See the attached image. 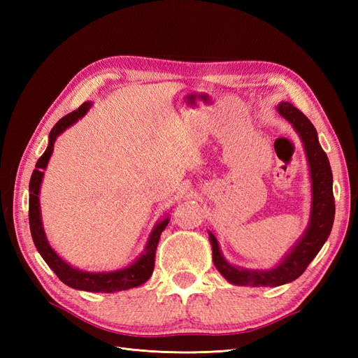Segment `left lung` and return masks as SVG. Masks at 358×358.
<instances>
[{"label": "left lung", "instance_id": "obj_1", "mask_svg": "<svg viewBox=\"0 0 358 358\" xmlns=\"http://www.w3.org/2000/svg\"><path fill=\"white\" fill-rule=\"evenodd\" d=\"M276 109L280 116L294 127L305 146L312 183L309 225L300 241L282 258V262L270 270H251L230 264L222 257L216 237L209 231L213 264L220 270V273L234 285L279 287L297 279L329 239L334 221L333 175L329 158L318 142L315 127L291 103H279Z\"/></svg>", "mask_w": 358, "mask_h": 358}]
</instances>
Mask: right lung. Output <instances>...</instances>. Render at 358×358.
I'll return each instance as SVG.
<instances>
[{
    "label": "right lung",
    "instance_id": "1",
    "mask_svg": "<svg viewBox=\"0 0 358 358\" xmlns=\"http://www.w3.org/2000/svg\"><path fill=\"white\" fill-rule=\"evenodd\" d=\"M91 106L92 103L90 101L83 103L78 110H74L64 116L62 119H59L57 125L52 128V131L49 134L48 149L45 150V154L38 158L36 169L32 171V176L29 180V229H31V236H32V241H34L37 251L64 284L76 289H83V291H91V292H115V291L129 289V288L142 285L150 278V275L154 272L155 251L159 242V236L162 231H164L170 220L164 218L162 221L157 222L145 246V252L140 255L133 264H129L128 267H124V268L113 270V272L95 273V272H83V270L70 266L69 263L64 262L55 251H53L52 246L48 242L45 229H43L41 212H40V200H38L40 185L43 180V175H45V170L48 167V162L50 159V155L53 152L55 140L61 133L66 131L69 127H71L74 122H78L80 117H83L86 112L90 110Z\"/></svg>",
    "mask_w": 358,
    "mask_h": 358
}]
</instances>
